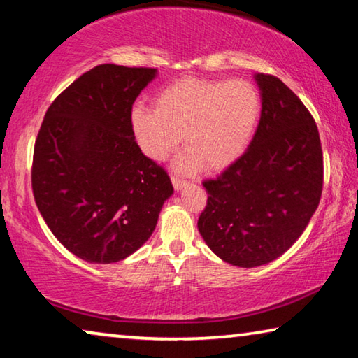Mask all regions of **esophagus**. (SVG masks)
Returning a JSON list of instances; mask_svg holds the SVG:
<instances>
[{
	"mask_svg": "<svg viewBox=\"0 0 358 358\" xmlns=\"http://www.w3.org/2000/svg\"><path fill=\"white\" fill-rule=\"evenodd\" d=\"M172 185H173L175 189L180 191V189H183L185 186H188V181L183 180V178H178V177H172Z\"/></svg>",
	"mask_w": 358,
	"mask_h": 358,
	"instance_id": "obj_1",
	"label": "esophagus"
}]
</instances>
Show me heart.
Listing matches in <instances>:
<instances>
[{"label":"heart","instance_id":"obj_1","mask_svg":"<svg viewBox=\"0 0 358 358\" xmlns=\"http://www.w3.org/2000/svg\"><path fill=\"white\" fill-rule=\"evenodd\" d=\"M261 117V99L247 79L208 81L186 78L156 97V110L135 106L132 127L141 150L164 161L181 145L188 150L177 169L194 173L234 164L252 145Z\"/></svg>","mask_w":358,"mask_h":358}]
</instances>
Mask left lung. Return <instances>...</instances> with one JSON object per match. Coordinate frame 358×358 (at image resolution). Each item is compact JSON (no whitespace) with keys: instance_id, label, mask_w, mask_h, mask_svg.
Instances as JSON below:
<instances>
[{"instance_id":"left-lung-1","label":"left lung","mask_w":358,"mask_h":358,"mask_svg":"<svg viewBox=\"0 0 358 358\" xmlns=\"http://www.w3.org/2000/svg\"><path fill=\"white\" fill-rule=\"evenodd\" d=\"M261 117L248 150L203 181L197 228L217 257L239 268L268 264L303 234L319 207L323 155L308 108L272 75H255Z\"/></svg>"}]
</instances>
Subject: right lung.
I'll return each mask as SVG.
<instances>
[{
  "label": "right lung",
  "mask_w": 358,
  "mask_h": 358,
  "mask_svg": "<svg viewBox=\"0 0 358 358\" xmlns=\"http://www.w3.org/2000/svg\"><path fill=\"white\" fill-rule=\"evenodd\" d=\"M156 68L103 64L49 106L33 152L39 213L62 245L89 263L127 258L150 239L173 186L141 152L132 105Z\"/></svg>",
  "instance_id": "right-lung-1"
}]
</instances>
